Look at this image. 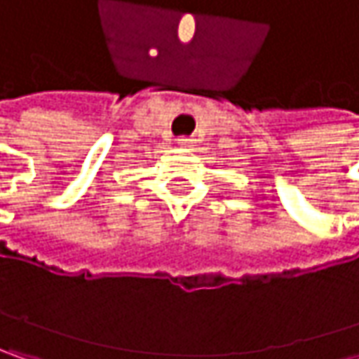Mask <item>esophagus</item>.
Segmentation results:
<instances>
[{
  "instance_id": "34e87169",
  "label": "esophagus",
  "mask_w": 359,
  "mask_h": 359,
  "mask_svg": "<svg viewBox=\"0 0 359 359\" xmlns=\"http://www.w3.org/2000/svg\"><path fill=\"white\" fill-rule=\"evenodd\" d=\"M177 142H179L180 147H193V142H195V140H193V138H189V136H180Z\"/></svg>"
}]
</instances>
